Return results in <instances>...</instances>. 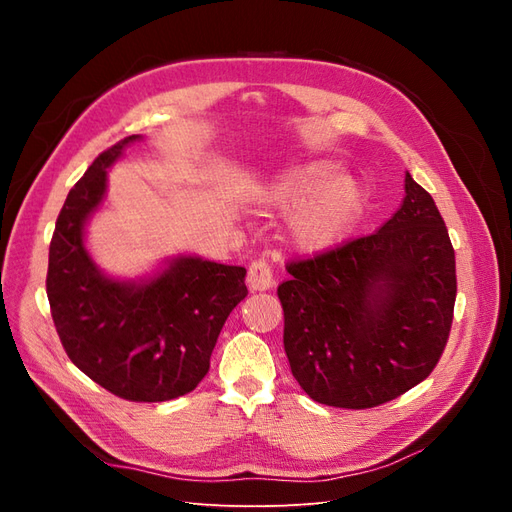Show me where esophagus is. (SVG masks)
<instances>
[{
    "instance_id": "34e87169",
    "label": "esophagus",
    "mask_w": 512,
    "mask_h": 512,
    "mask_svg": "<svg viewBox=\"0 0 512 512\" xmlns=\"http://www.w3.org/2000/svg\"><path fill=\"white\" fill-rule=\"evenodd\" d=\"M273 282L275 277L269 262L265 258L254 260L250 269H247V286H250V290H267L273 286Z\"/></svg>"
}]
</instances>
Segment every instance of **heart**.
Returning <instances> with one entry per match:
<instances>
[{"mask_svg":"<svg viewBox=\"0 0 512 512\" xmlns=\"http://www.w3.org/2000/svg\"><path fill=\"white\" fill-rule=\"evenodd\" d=\"M269 203L282 211L303 205L290 222L292 239L305 252L331 250L352 230L363 207L361 188L339 177L327 160L288 170L269 188Z\"/></svg>","mask_w":512,"mask_h":512,"instance_id":"1","label":"heart"}]
</instances>
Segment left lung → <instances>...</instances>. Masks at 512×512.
I'll return each instance as SVG.
<instances>
[{"label": "left lung", "instance_id": "8db88e82", "mask_svg": "<svg viewBox=\"0 0 512 512\" xmlns=\"http://www.w3.org/2000/svg\"><path fill=\"white\" fill-rule=\"evenodd\" d=\"M277 286L292 376L318 404L365 410L423 382L444 352L457 297L455 250L427 190L374 235L290 260Z\"/></svg>", "mask_w": 512, "mask_h": 512}]
</instances>
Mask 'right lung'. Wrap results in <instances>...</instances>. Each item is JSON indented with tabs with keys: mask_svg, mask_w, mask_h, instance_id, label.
Returning a JSON list of instances; mask_svg holds the SVG:
<instances>
[{
	"mask_svg": "<svg viewBox=\"0 0 512 512\" xmlns=\"http://www.w3.org/2000/svg\"><path fill=\"white\" fill-rule=\"evenodd\" d=\"M126 136L102 151L74 183L49 247L46 297L70 361L128 401H168L207 376L226 318L247 297L245 269L177 258L147 284L104 277L83 245V226L106 192V168Z\"/></svg>",
	"mask_w": 512,
	"mask_h": 512,
	"instance_id": "add662e5",
	"label": "right lung"
}]
</instances>
